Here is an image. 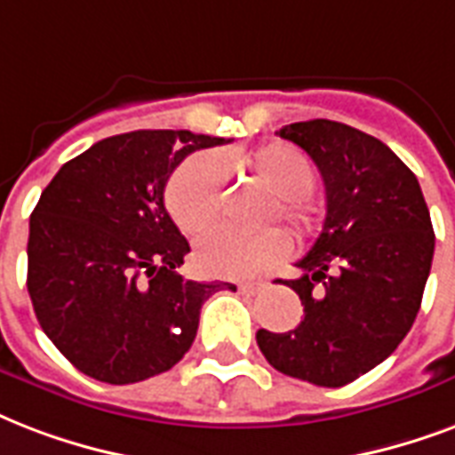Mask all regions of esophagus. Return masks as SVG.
<instances>
[{
    "instance_id": "esophagus-1",
    "label": "esophagus",
    "mask_w": 455,
    "mask_h": 455,
    "mask_svg": "<svg viewBox=\"0 0 455 455\" xmlns=\"http://www.w3.org/2000/svg\"><path fill=\"white\" fill-rule=\"evenodd\" d=\"M267 287V283H263V280H251V283H239V291L242 294H259V291H263Z\"/></svg>"
}]
</instances>
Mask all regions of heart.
I'll use <instances>...</instances> for the list:
<instances>
[{
    "instance_id": "obj_1",
    "label": "heart",
    "mask_w": 455,
    "mask_h": 455,
    "mask_svg": "<svg viewBox=\"0 0 455 455\" xmlns=\"http://www.w3.org/2000/svg\"><path fill=\"white\" fill-rule=\"evenodd\" d=\"M244 165L277 199V213L299 232L315 228V213L308 196L318 188V171L304 151L291 144L275 142L246 158ZM225 172L213 154H195L178 165L165 185V209L172 223L188 237H199L216 225L223 209ZM291 251L290 235L280 228L242 235L216 230L199 242L196 263L206 275L253 277L275 267Z\"/></svg>"
}]
</instances>
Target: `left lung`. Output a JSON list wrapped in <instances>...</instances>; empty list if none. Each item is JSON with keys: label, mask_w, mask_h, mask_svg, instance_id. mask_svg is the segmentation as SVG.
<instances>
[{"label": "left lung", "mask_w": 455, "mask_h": 455, "mask_svg": "<svg viewBox=\"0 0 455 455\" xmlns=\"http://www.w3.org/2000/svg\"><path fill=\"white\" fill-rule=\"evenodd\" d=\"M325 182L323 232L287 280L304 304L290 332L259 330L275 371L318 387H344L394 354L420 311L435 230L413 171L378 137L337 121L291 123Z\"/></svg>", "instance_id": "left-lung-1"}]
</instances>
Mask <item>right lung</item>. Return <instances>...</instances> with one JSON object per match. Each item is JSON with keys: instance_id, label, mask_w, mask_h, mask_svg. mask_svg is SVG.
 Returning <instances> with one entry per match:
<instances>
[{"instance_id": "right-lung-1", "label": "right lung", "mask_w": 455, "mask_h": 455, "mask_svg": "<svg viewBox=\"0 0 455 455\" xmlns=\"http://www.w3.org/2000/svg\"><path fill=\"white\" fill-rule=\"evenodd\" d=\"M232 140L135 130L61 165L30 216L28 291L54 347L77 371L132 385L188 354L199 311L228 283L178 275L188 239L164 206L172 171Z\"/></svg>"}]
</instances>
